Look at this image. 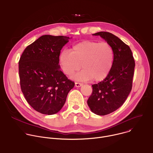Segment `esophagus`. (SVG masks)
I'll return each instance as SVG.
<instances>
[{
    "label": "esophagus",
    "mask_w": 153,
    "mask_h": 153,
    "mask_svg": "<svg viewBox=\"0 0 153 153\" xmlns=\"http://www.w3.org/2000/svg\"><path fill=\"white\" fill-rule=\"evenodd\" d=\"M83 85V83H79V82H76L75 83V86L76 87H80L81 86Z\"/></svg>",
    "instance_id": "1"
}]
</instances>
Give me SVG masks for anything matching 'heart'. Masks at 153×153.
Here are the masks:
<instances>
[{
	"label": "heart",
	"mask_w": 153,
	"mask_h": 153,
	"mask_svg": "<svg viewBox=\"0 0 153 153\" xmlns=\"http://www.w3.org/2000/svg\"><path fill=\"white\" fill-rule=\"evenodd\" d=\"M59 64L63 73L79 81H102L109 74L114 61V50L107 42L85 40L75 44L70 50H64L59 56Z\"/></svg>",
	"instance_id": "heart-1"
}]
</instances>
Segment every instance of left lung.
<instances>
[{
    "instance_id": "left-lung-1",
    "label": "left lung",
    "mask_w": 153,
    "mask_h": 153,
    "mask_svg": "<svg viewBox=\"0 0 153 153\" xmlns=\"http://www.w3.org/2000/svg\"><path fill=\"white\" fill-rule=\"evenodd\" d=\"M100 36L111 44L114 61L108 76L94 84L87 103L91 111L98 115L109 114L120 108L129 95L133 83L135 62L130 48L118 37L108 32L93 34Z\"/></svg>"
}]
</instances>
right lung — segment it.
Segmentation results:
<instances>
[{"mask_svg":"<svg viewBox=\"0 0 153 153\" xmlns=\"http://www.w3.org/2000/svg\"><path fill=\"white\" fill-rule=\"evenodd\" d=\"M70 38L42 35L23 52L19 62L22 91L30 106L45 115L58 113L74 82L59 70V55Z\"/></svg>","mask_w":153,"mask_h":153,"instance_id":"1","label":"right lung"}]
</instances>
